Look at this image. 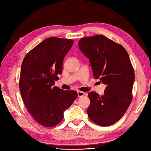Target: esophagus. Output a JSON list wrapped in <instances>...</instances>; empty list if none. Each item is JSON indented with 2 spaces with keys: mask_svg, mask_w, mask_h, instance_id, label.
<instances>
[{
  "mask_svg": "<svg viewBox=\"0 0 151 151\" xmlns=\"http://www.w3.org/2000/svg\"><path fill=\"white\" fill-rule=\"evenodd\" d=\"M85 95V93L83 92V91H78V97H81L84 95Z\"/></svg>",
  "mask_w": 151,
  "mask_h": 151,
  "instance_id": "1",
  "label": "esophagus"
}]
</instances>
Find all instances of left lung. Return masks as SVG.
Masks as SVG:
<instances>
[{
  "mask_svg": "<svg viewBox=\"0 0 151 151\" xmlns=\"http://www.w3.org/2000/svg\"><path fill=\"white\" fill-rule=\"evenodd\" d=\"M78 45L89 58L94 78L106 84L104 95L88 93V115L99 126H111L124 116L133 99L134 72L129 56L122 45L102 35L81 38Z\"/></svg>",
  "mask_w": 151,
  "mask_h": 151,
  "instance_id": "obj_1",
  "label": "left lung"
}]
</instances>
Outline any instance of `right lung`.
<instances>
[{
	"label": "right lung",
	"instance_id": "add662e5",
	"mask_svg": "<svg viewBox=\"0 0 151 151\" xmlns=\"http://www.w3.org/2000/svg\"><path fill=\"white\" fill-rule=\"evenodd\" d=\"M73 43L56 37L44 40L25 55L21 67L19 88L32 118L45 127H54L78 97L76 91L54 86L63 70V61Z\"/></svg>",
	"mask_w": 151,
	"mask_h": 151
}]
</instances>
